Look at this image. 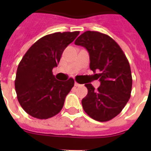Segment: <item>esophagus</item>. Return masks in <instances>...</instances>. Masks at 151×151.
Wrapping results in <instances>:
<instances>
[{"label":"esophagus","mask_w":151,"mask_h":151,"mask_svg":"<svg viewBox=\"0 0 151 151\" xmlns=\"http://www.w3.org/2000/svg\"><path fill=\"white\" fill-rule=\"evenodd\" d=\"M74 85H75L76 87H80V86H81V84H79V83L77 82V81H75V83H74Z\"/></svg>","instance_id":"esophagus-1"}]
</instances>
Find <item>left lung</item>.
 I'll list each match as a JSON object with an SVG mask.
<instances>
[{
	"mask_svg": "<svg viewBox=\"0 0 151 151\" xmlns=\"http://www.w3.org/2000/svg\"><path fill=\"white\" fill-rule=\"evenodd\" d=\"M75 45L85 47L89 53L90 69L99 78L96 90L85 84L87 96L81 103L85 113L98 122H108L122 112L131 96L132 78L129 60L118 44L106 34L85 31Z\"/></svg>",
	"mask_w": 151,
	"mask_h": 151,
	"instance_id": "obj_1",
	"label": "left lung"
}]
</instances>
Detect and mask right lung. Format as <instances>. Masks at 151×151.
<instances>
[{
    "mask_svg": "<svg viewBox=\"0 0 151 151\" xmlns=\"http://www.w3.org/2000/svg\"><path fill=\"white\" fill-rule=\"evenodd\" d=\"M80 32H56L37 41L18 66L15 88L19 103L37 119H48L60 112L74 80L58 81L52 69L59 64L64 49Z\"/></svg>",
    "mask_w": 151,
    "mask_h": 151,
    "instance_id": "obj_1",
    "label": "right lung"
}]
</instances>
